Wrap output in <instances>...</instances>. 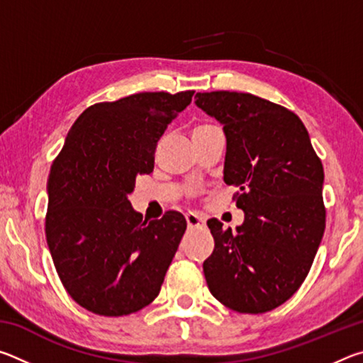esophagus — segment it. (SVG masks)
<instances>
[{
  "label": "esophagus",
  "mask_w": 363,
  "mask_h": 363,
  "mask_svg": "<svg viewBox=\"0 0 363 363\" xmlns=\"http://www.w3.org/2000/svg\"><path fill=\"white\" fill-rule=\"evenodd\" d=\"M186 220H187L189 229H199V227H205L206 225L205 218L200 216V214H195V213H187L186 214Z\"/></svg>",
  "instance_id": "esophagus-1"
}]
</instances>
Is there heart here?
Returning a JSON list of instances; mask_svg holds the SVG:
<instances>
[{"label":"heart","instance_id":"obj_1","mask_svg":"<svg viewBox=\"0 0 363 363\" xmlns=\"http://www.w3.org/2000/svg\"><path fill=\"white\" fill-rule=\"evenodd\" d=\"M199 128H205V126H199ZM199 128H196V130H199Z\"/></svg>","mask_w":363,"mask_h":363}]
</instances>
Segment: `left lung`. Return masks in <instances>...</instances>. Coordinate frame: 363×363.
Wrapping results in <instances>:
<instances>
[{
	"mask_svg": "<svg viewBox=\"0 0 363 363\" xmlns=\"http://www.w3.org/2000/svg\"><path fill=\"white\" fill-rule=\"evenodd\" d=\"M195 106L223 125L224 181L238 189L245 219L208 220L214 250L203 262L214 298L242 314L290 299L309 274L325 230L323 167L298 115L248 93H196Z\"/></svg>",
	"mask_w": 363,
	"mask_h": 363,
	"instance_id": "8db88e82",
	"label": "left lung"
}]
</instances>
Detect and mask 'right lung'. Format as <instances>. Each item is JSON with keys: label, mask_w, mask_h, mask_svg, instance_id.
I'll list each match as a JSON object with an SVG mask.
<instances>
[{"label": "right lung", "mask_w": 363, "mask_h": 363, "mask_svg": "<svg viewBox=\"0 0 363 363\" xmlns=\"http://www.w3.org/2000/svg\"><path fill=\"white\" fill-rule=\"evenodd\" d=\"M192 96L139 93L91 106L51 164L48 247L65 290L94 314L128 315L158 296L187 223L177 211L144 220L130 195Z\"/></svg>", "instance_id": "1"}]
</instances>
